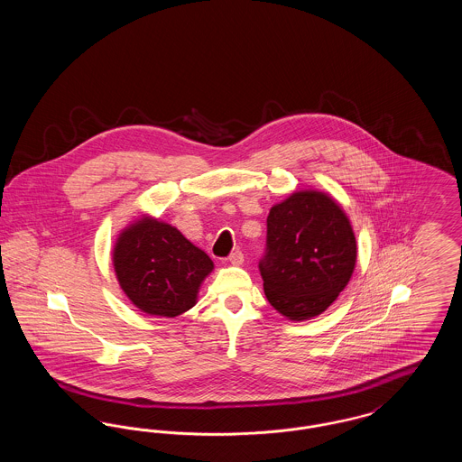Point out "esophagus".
Instances as JSON below:
<instances>
[{
  "instance_id": "1",
  "label": "esophagus",
  "mask_w": 462,
  "mask_h": 462,
  "mask_svg": "<svg viewBox=\"0 0 462 462\" xmlns=\"http://www.w3.org/2000/svg\"><path fill=\"white\" fill-rule=\"evenodd\" d=\"M228 262L232 264H237V266L244 263V254H242V251H239V249L234 251V253L228 256Z\"/></svg>"
}]
</instances>
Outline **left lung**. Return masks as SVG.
I'll use <instances>...</instances> for the list:
<instances>
[{"instance_id": "left-lung-1", "label": "left lung", "mask_w": 462, "mask_h": 462, "mask_svg": "<svg viewBox=\"0 0 462 462\" xmlns=\"http://www.w3.org/2000/svg\"><path fill=\"white\" fill-rule=\"evenodd\" d=\"M355 262L352 225L328 194L294 192L270 209L258 266L268 303L287 319L326 311L350 282Z\"/></svg>"}]
</instances>
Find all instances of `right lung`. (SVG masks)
Here are the masks:
<instances>
[{
	"label": "right lung",
	"instance_id": "1",
	"mask_svg": "<svg viewBox=\"0 0 462 462\" xmlns=\"http://www.w3.org/2000/svg\"><path fill=\"white\" fill-rule=\"evenodd\" d=\"M114 270L133 305L149 315L176 317L196 305L211 258L164 221L142 218L114 245Z\"/></svg>",
	"mask_w": 462,
	"mask_h": 462
}]
</instances>
